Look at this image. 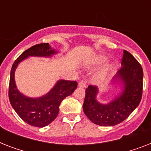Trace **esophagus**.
<instances>
[{
	"mask_svg": "<svg viewBox=\"0 0 151 151\" xmlns=\"http://www.w3.org/2000/svg\"><path fill=\"white\" fill-rule=\"evenodd\" d=\"M78 86L81 88H85L86 87V82H85V81L81 80L80 82L78 83Z\"/></svg>",
	"mask_w": 151,
	"mask_h": 151,
	"instance_id": "esophagus-1",
	"label": "esophagus"
}]
</instances>
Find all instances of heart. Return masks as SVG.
<instances>
[{"label":"heart","instance_id":"b5f03b06","mask_svg":"<svg viewBox=\"0 0 151 151\" xmlns=\"http://www.w3.org/2000/svg\"><path fill=\"white\" fill-rule=\"evenodd\" d=\"M106 61V57L104 56V55H99V56L96 57L95 59L93 64L96 65V66H99V65L104 63ZM106 76H107V70H103L100 71L99 73H97L94 76V81L98 84H101V83L104 82V81L106 79Z\"/></svg>","mask_w":151,"mask_h":151}]
</instances>
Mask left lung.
Returning a JSON list of instances; mask_svg holds the SVG:
<instances>
[{
	"label": "left lung",
	"mask_w": 151,
	"mask_h": 151,
	"mask_svg": "<svg viewBox=\"0 0 151 151\" xmlns=\"http://www.w3.org/2000/svg\"><path fill=\"white\" fill-rule=\"evenodd\" d=\"M122 68L110 84L118 83L122 92L108 103L97 100L99 88L89 85L85 90L83 110L88 118L100 126H114L126 119L140 103L143 93V68L129 52L124 50Z\"/></svg>",
	"instance_id": "8db88e82"
}]
</instances>
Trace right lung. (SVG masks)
<instances>
[{"label":"right lung","instance_id":"obj_1","mask_svg":"<svg viewBox=\"0 0 151 151\" xmlns=\"http://www.w3.org/2000/svg\"><path fill=\"white\" fill-rule=\"evenodd\" d=\"M58 52L43 43L32 46L23 52L14 62L10 73L8 97L11 105L25 122L32 126L43 128L52 123L59 111V105L66 96H70L78 87L74 81L59 80L54 87L41 97L26 96L18 90L15 81V72L18 65L29 56L51 58Z\"/></svg>","mask_w":151,"mask_h":151}]
</instances>
